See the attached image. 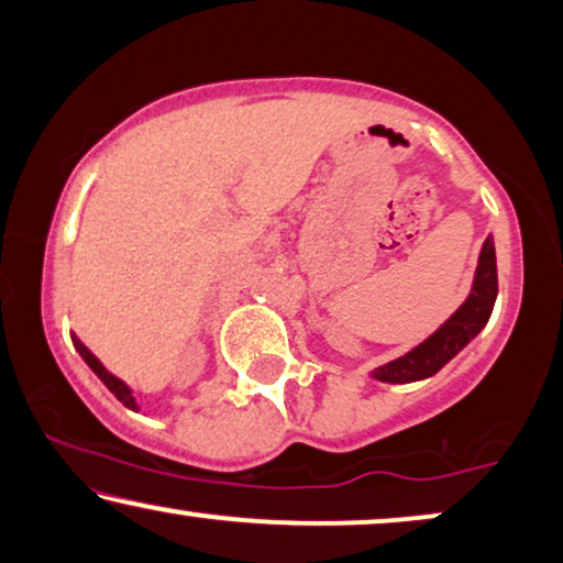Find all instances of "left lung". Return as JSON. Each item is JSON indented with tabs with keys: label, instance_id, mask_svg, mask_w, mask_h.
I'll return each instance as SVG.
<instances>
[{
	"label": "left lung",
	"instance_id": "left-lung-1",
	"mask_svg": "<svg viewBox=\"0 0 563 563\" xmlns=\"http://www.w3.org/2000/svg\"><path fill=\"white\" fill-rule=\"evenodd\" d=\"M494 301H497V254H494L492 236L486 239L478 254V267L474 277V288L466 303L434 332L399 360L380 365L373 378L386 380V384H411V380L430 378L438 373L448 360L459 355L474 336L482 332L492 317Z\"/></svg>",
	"mask_w": 563,
	"mask_h": 563
}]
</instances>
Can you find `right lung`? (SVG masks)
Here are the masks:
<instances>
[{
    "label": "right lung",
    "mask_w": 563,
    "mask_h": 563,
    "mask_svg": "<svg viewBox=\"0 0 563 563\" xmlns=\"http://www.w3.org/2000/svg\"><path fill=\"white\" fill-rule=\"evenodd\" d=\"M71 340H74V347H77V352H79V355H81V357H85V363L89 365V368H92V371H95V376H97V378H100V380H102V384H104V386H108L112 394H115V399H118V401H123V407H129V409H133V411H136L139 407H136V399H133L131 388H129V386H125V384H123V380H120V378H115V376H112V373H108V368H104V365L100 363V360H97V357L92 355V352H89V350L85 347V344H81V342L77 340V336H74V334H71Z\"/></svg>",
    "instance_id": "right-lung-1"
}]
</instances>
